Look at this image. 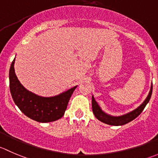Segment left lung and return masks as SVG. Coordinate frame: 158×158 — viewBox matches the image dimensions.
I'll use <instances>...</instances> for the list:
<instances>
[{"label":"left lung","mask_w":158,"mask_h":158,"mask_svg":"<svg viewBox=\"0 0 158 158\" xmlns=\"http://www.w3.org/2000/svg\"><path fill=\"white\" fill-rule=\"evenodd\" d=\"M152 89L153 85H151V90H150V93L148 94L147 99H145L144 102L138 108L134 110V111L131 112V113H127V114H125L123 116H112L104 113L103 111H102V110L99 106L97 102H96V100L94 99V97L92 96V108H93V112L94 113L95 116L97 118L98 120L102 122V123H105L109 125H113V126H121V125H124L126 123H129V122L132 121L133 120L137 118L142 113V111H143V109L145 108V106H146V105L148 103L150 99H151V94H152Z\"/></svg>","instance_id":"1"}]
</instances>
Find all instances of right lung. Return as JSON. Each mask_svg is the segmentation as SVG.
Returning a JSON list of instances; mask_svg holds the SVG:
<instances>
[{"mask_svg": "<svg viewBox=\"0 0 158 158\" xmlns=\"http://www.w3.org/2000/svg\"><path fill=\"white\" fill-rule=\"evenodd\" d=\"M15 59L9 71L10 91L14 102L27 117L40 123L56 121L62 117L70 97L76 86L54 97H42L27 91L17 78L15 73Z\"/></svg>", "mask_w": 158, "mask_h": 158, "instance_id": "add662e5", "label": "right lung"}]
</instances>
